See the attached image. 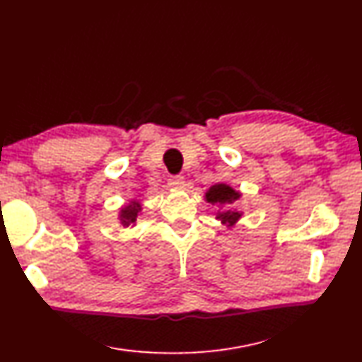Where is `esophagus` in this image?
<instances>
[{
  "mask_svg": "<svg viewBox=\"0 0 362 362\" xmlns=\"http://www.w3.org/2000/svg\"><path fill=\"white\" fill-rule=\"evenodd\" d=\"M168 185L173 189H182L185 187V177L183 175H173L168 179Z\"/></svg>",
  "mask_w": 362,
  "mask_h": 362,
  "instance_id": "esophagus-1",
  "label": "esophagus"
}]
</instances>
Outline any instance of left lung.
I'll return each instance as SVG.
<instances>
[{
  "instance_id": "left-lung-1",
  "label": "left lung",
  "mask_w": 362,
  "mask_h": 362,
  "mask_svg": "<svg viewBox=\"0 0 362 362\" xmlns=\"http://www.w3.org/2000/svg\"><path fill=\"white\" fill-rule=\"evenodd\" d=\"M240 196H242V194L225 183L212 185L205 194L206 202H209L211 205L218 206L216 218L220 220L221 223L226 225L228 228L234 226L243 216L242 212L234 208V203L240 199Z\"/></svg>"
}]
</instances>
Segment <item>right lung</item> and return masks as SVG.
<instances>
[{
  "mask_svg": "<svg viewBox=\"0 0 362 362\" xmlns=\"http://www.w3.org/2000/svg\"><path fill=\"white\" fill-rule=\"evenodd\" d=\"M141 209H142L141 203H137V202H132V203H129V205L124 206L122 209H120V212H119L120 225H122L124 228L134 226L137 214H139V212H141Z\"/></svg>",
  "mask_w": 362,
  "mask_h": 362,
  "instance_id": "add662e5",
  "label": "right lung"
}]
</instances>
